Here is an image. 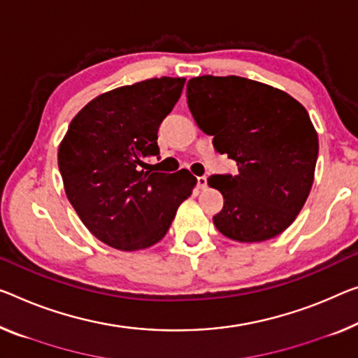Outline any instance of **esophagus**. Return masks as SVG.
<instances>
[{"label":"esophagus","instance_id":"esophagus-1","mask_svg":"<svg viewBox=\"0 0 358 358\" xmlns=\"http://www.w3.org/2000/svg\"><path fill=\"white\" fill-rule=\"evenodd\" d=\"M206 185H208V179L205 178V176H200V178H196V187L198 189H206Z\"/></svg>","mask_w":358,"mask_h":358}]
</instances>
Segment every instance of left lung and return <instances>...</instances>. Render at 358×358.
Listing matches in <instances>:
<instances>
[{
	"label": "left lung",
	"instance_id": "obj_1",
	"mask_svg": "<svg viewBox=\"0 0 358 358\" xmlns=\"http://www.w3.org/2000/svg\"><path fill=\"white\" fill-rule=\"evenodd\" d=\"M187 103L214 150L238 166L235 176L208 179L224 196L216 229L246 243L282 234L304 206L315 173L318 137L307 110L287 92L234 75L189 80Z\"/></svg>",
	"mask_w": 358,
	"mask_h": 358
}]
</instances>
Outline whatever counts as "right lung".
<instances>
[{"instance_id":"right-lung-1","label":"right lung","mask_w":358,"mask_h":358,"mask_svg":"<svg viewBox=\"0 0 358 358\" xmlns=\"http://www.w3.org/2000/svg\"><path fill=\"white\" fill-rule=\"evenodd\" d=\"M184 83L162 76L96 97L71 120L59 147L69 201L90 232L112 248L136 251L158 243L196 184L187 169H142L144 158L160 155L158 128Z\"/></svg>"}]
</instances>
